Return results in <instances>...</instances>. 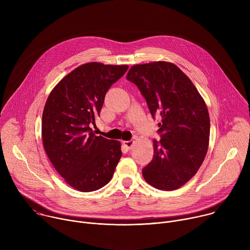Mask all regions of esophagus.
Listing matches in <instances>:
<instances>
[{
  "label": "esophagus",
  "mask_w": 250,
  "mask_h": 250,
  "mask_svg": "<svg viewBox=\"0 0 250 250\" xmlns=\"http://www.w3.org/2000/svg\"><path fill=\"white\" fill-rule=\"evenodd\" d=\"M133 144H134L133 140H125V141H123V145H124L127 149H130V148L132 147Z\"/></svg>",
  "instance_id": "esophagus-1"
}]
</instances>
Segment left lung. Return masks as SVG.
Instances as JSON below:
<instances>
[{
    "instance_id": "left-lung-1",
    "label": "left lung",
    "mask_w": 250,
    "mask_h": 250,
    "mask_svg": "<svg viewBox=\"0 0 250 250\" xmlns=\"http://www.w3.org/2000/svg\"><path fill=\"white\" fill-rule=\"evenodd\" d=\"M126 79L145 97L152 118L161 116V139L153 140V158L142 169L145 180L163 191L180 188L197 173L208 151L206 103L187 75L170 62L133 65Z\"/></svg>"
}]
</instances>
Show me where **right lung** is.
<instances>
[{"instance_id":"1","label":"right lung","mask_w":250,"mask_h":250,"mask_svg":"<svg viewBox=\"0 0 250 250\" xmlns=\"http://www.w3.org/2000/svg\"><path fill=\"white\" fill-rule=\"evenodd\" d=\"M127 65L83 64L51 91L42 114L44 150L66 183L80 192L108 184L122 157L121 142L97 136L91 124L100 116L105 93Z\"/></svg>"}]
</instances>
